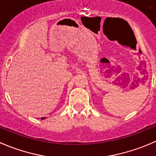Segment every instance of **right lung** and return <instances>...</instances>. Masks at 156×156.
<instances>
[{
	"instance_id": "right-lung-1",
	"label": "right lung",
	"mask_w": 156,
	"mask_h": 156,
	"mask_svg": "<svg viewBox=\"0 0 156 156\" xmlns=\"http://www.w3.org/2000/svg\"><path fill=\"white\" fill-rule=\"evenodd\" d=\"M42 119V120H44V119H46V118H45V117H43V118H41Z\"/></svg>"
}]
</instances>
